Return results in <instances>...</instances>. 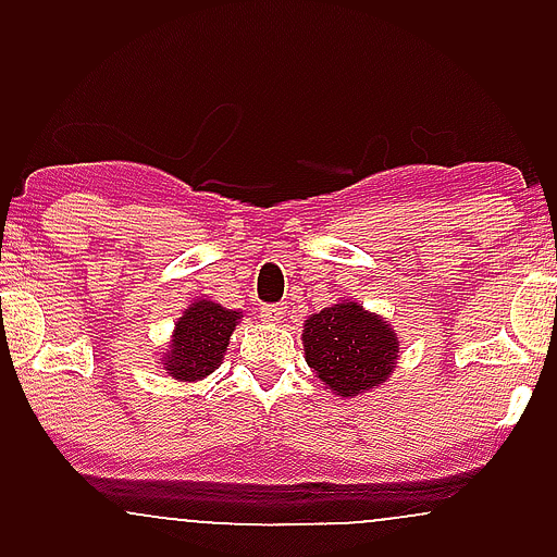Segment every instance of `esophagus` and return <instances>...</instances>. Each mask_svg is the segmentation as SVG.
Returning <instances> with one entry per match:
<instances>
[{
  "mask_svg": "<svg viewBox=\"0 0 557 557\" xmlns=\"http://www.w3.org/2000/svg\"><path fill=\"white\" fill-rule=\"evenodd\" d=\"M261 318L267 320V323H280V320L285 318V307L283 305H263Z\"/></svg>",
  "mask_w": 557,
  "mask_h": 557,
  "instance_id": "esophagus-1",
  "label": "esophagus"
}]
</instances>
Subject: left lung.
Masks as SVG:
<instances>
[{"instance_id": "8db88e82", "label": "left lung", "mask_w": 557, "mask_h": 557, "mask_svg": "<svg viewBox=\"0 0 557 557\" xmlns=\"http://www.w3.org/2000/svg\"><path fill=\"white\" fill-rule=\"evenodd\" d=\"M305 358L331 393L356 398L385 385L396 372L398 334L383 314L342 299L305 320Z\"/></svg>"}]
</instances>
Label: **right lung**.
<instances>
[{"label": "right lung", "instance_id": "add662e5", "mask_svg": "<svg viewBox=\"0 0 557 557\" xmlns=\"http://www.w3.org/2000/svg\"><path fill=\"white\" fill-rule=\"evenodd\" d=\"M243 312L226 310L212 299H194L177 318L166 352L159 358L166 377L177 383H199L215 372L228 350Z\"/></svg>", "mask_w": 557, "mask_h": 557}]
</instances>
